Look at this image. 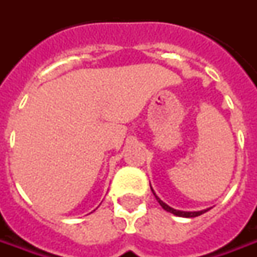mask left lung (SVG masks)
Masks as SVG:
<instances>
[{
	"instance_id": "8db88e82",
	"label": "left lung",
	"mask_w": 257,
	"mask_h": 257,
	"mask_svg": "<svg viewBox=\"0 0 257 257\" xmlns=\"http://www.w3.org/2000/svg\"><path fill=\"white\" fill-rule=\"evenodd\" d=\"M153 193H154V191H153ZM154 195H156V194H154ZM156 198H157V201L160 202V205H161L162 208L167 210V212H171V213H173V215L180 216V217H195V216L202 215V213H205V212H206V210H199V212H183V210H176V209H173V208H171V206H168L165 202H162L161 199L158 198L157 195H156Z\"/></svg>"
}]
</instances>
